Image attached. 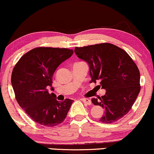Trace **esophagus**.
<instances>
[{"label": "esophagus", "mask_w": 154, "mask_h": 154, "mask_svg": "<svg viewBox=\"0 0 154 154\" xmlns=\"http://www.w3.org/2000/svg\"><path fill=\"white\" fill-rule=\"evenodd\" d=\"M81 100H82V101L84 102V103L85 104H88V105H91V104H92L91 100L90 99H88V98H82Z\"/></svg>", "instance_id": "34e87169"}]
</instances>
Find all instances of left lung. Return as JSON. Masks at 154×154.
Instances as JSON below:
<instances>
[{
  "mask_svg": "<svg viewBox=\"0 0 154 154\" xmlns=\"http://www.w3.org/2000/svg\"><path fill=\"white\" fill-rule=\"evenodd\" d=\"M75 53L88 63L91 82L100 81L106 90L105 95L91 100L104 109L100 121L113 123L126 115L140 90L139 69L128 53L111 43L76 47Z\"/></svg>",
  "mask_w": 154,
  "mask_h": 154,
  "instance_id": "left-lung-1",
  "label": "left lung"
}]
</instances>
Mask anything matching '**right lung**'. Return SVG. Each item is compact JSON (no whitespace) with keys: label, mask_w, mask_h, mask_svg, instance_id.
I'll use <instances>...</instances> for the list:
<instances>
[{"label":"right lung","mask_w":154,"mask_h":154,"mask_svg":"<svg viewBox=\"0 0 154 154\" xmlns=\"http://www.w3.org/2000/svg\"><path fill=\"white\" fill-rule=\"evenodd\" d=\"M73 50L36 48L21 57L14 68L11 84L19 105L35 122L57 126L66 117L74 100H56L50 93L53 76L61 63L71 57Z\"/></svg>","instance_id":"1"}]
</instances>
